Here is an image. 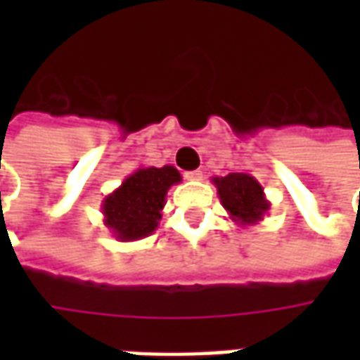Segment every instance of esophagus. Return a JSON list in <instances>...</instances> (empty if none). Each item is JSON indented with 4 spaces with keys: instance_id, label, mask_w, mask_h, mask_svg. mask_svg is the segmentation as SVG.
Here are the masks:
<instances>
[{
    "instance_id": "34e87169",
    "label": "esophagus",
    "mask_w": 360,
    "mask_h": 360,
    "mask_svg": "<svg viewBox=\"0 0 360 360\" xmlns=\"http://www.w3.org/2000/svg\"><path fill=\"white\" fill-rule=\"evenodd\" d=\"M185 179L200 181V179H202V172H200V169H195V172H187V173H185Z\"/></svg>"
}]
</instances>
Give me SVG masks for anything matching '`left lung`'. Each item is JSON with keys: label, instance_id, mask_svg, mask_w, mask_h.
Segmentation results:
<instances>
[{"label": "left lung", "instance_id": "8db88e82", "mask_svg": "<svg viewBox=\"0 0 360 360\" xmlns=\"http://www.w3.org/2000/svg\"><path fill=\"white\" fill-rule=\"evenodd\" d=\"M218 188L221 206L229 218L239 226L260 224L270 210V200L266 198L264 188L249 173H229L226 177H212Z\"/></svg>", "mask_w": 360, "mask_h": 360}]
</instances>
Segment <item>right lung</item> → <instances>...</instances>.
<instances>
[{"mask_svg":"<svg viewBox=\"0 0 360 360\" xmlns=\"http://www.w3.org/2000/svg\"><path fill=\"white\" fill-rule=\"evenodd\" d=\"M181 183L173 165L139 167L102 200L103 226L117 241H139L156 231L167 191Z\"/></svg>","mask_w":360,"mask_h":360,"instance_id":"obj_1","label":"right lung"}]
</instances>
